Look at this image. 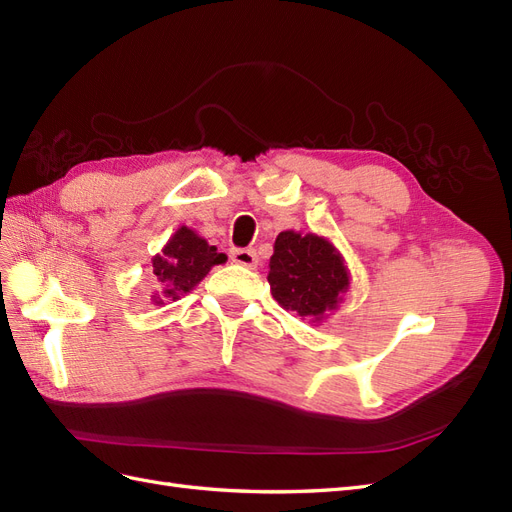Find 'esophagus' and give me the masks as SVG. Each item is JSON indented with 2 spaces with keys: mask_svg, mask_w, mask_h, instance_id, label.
I'll return each instance as SVG.
<instances>
[{
  "mask_svg": "<svg viewBox=\"0 0 512 512\" xmlns=\"http://www.w3.org/2000/svg\"><path fill=\"white\" fill-rule=\"evenodd\" d=\"M230 258H232V262H237V265L247 267V269L258 267V256L254 250H232Z\"/></svg>",
  "mask_w": 512,
  "mask_h": 512,
  "instance_id": "obj_1",
  "label": "esophagus"
}]
</instances>
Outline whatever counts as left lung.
I'll return each instance as SVG.
<instances>
[{
	"label": "left lung",
	"mask_w": 512,
	"mask_h": 512,
	"mask_svg": "<svg viewBox=\"0 0 512 512\" xmlns=\"http://www.w3.org/2000/svg\"><path fill=\"white\" fill-rule=\"evenodd\" d=\"M267 280L273 299L284 309L303 320L322 322L344 301L350 271L329 239L284 230L275 239Z\"/></svg>",
	"instance_id": "8db88e82"
}]
</instances>
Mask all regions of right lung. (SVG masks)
Here are the masks:
<instances>
[{
	"label": "right lung",
	"mask_w": 512,
	"mask_h": 512,
	"mask_svg": "<svg viewBox=\"0 0 512 512\" xmlns=\"http://www.w3.org/2000/svg\"><path fill=\"white\" fill-rule=\"evenodd\" d=\"M226 254L209 245L194 228L181 226L166 241L162 252L151 258V273L156 277L158 290L151 292L153 305H166L177 301L203 282V277L215 265H224Z\"/></svg>",
	"instance_id": "1"
}]
</instances>
